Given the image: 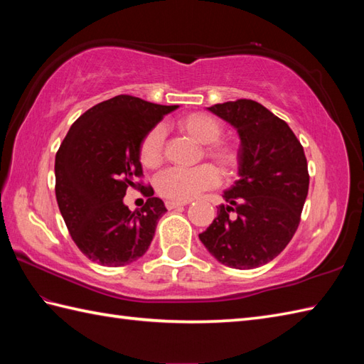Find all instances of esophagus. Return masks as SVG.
Instances as JSON below:
<instances>
[{
	"label": "esophagus",
	"instance_id": "esophagus-1",
	"mask_svg": "<svg viewBox=\"0 0 364 364\" xmlns=\"http://www.w3.org/2000/svg\"><path fill=\"white\" fill-rule=\"evenodd\" d=\"M189 202H175V200H167L166 202V208L167 210H176V208L186 206Z\"/></svg>",
	"mask_w": 364,
	"mask_h": 364
}]
</instances>
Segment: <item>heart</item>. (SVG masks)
Returning <instances> with one entry per match:
<instances>
[{
    "mask_svg": "<svg viewBox=\"0 0 364 364\" xmlns=\"http://www.w3.org/2000/svg\"><path fill=\"white\" fill-rule=\"evenodd\" d=\"M176 128L203 144L206 158L215 162L222 173H235L241 162V145L231 137H220L223 125L219 119L206 112H191L176 120ZM164 129L153 127L139 144V159L146 168H156L164 161ZM220 183L219 170L211 164L194 168L172 167L162 172L156 180V189L162 197L175 202H188L200 192L213 189Z\"/></svg>",
    "mask_w": 364,
    "mask_h": 364,
    "instance_id": "heart-1",
    "label": "heart"
}]
</instances>
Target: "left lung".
I'll return each instance as SVG.
<instances>
[{
  "label": "left lung",
  "instance_id": "1",
  "mask_svg": "<svg viewBox=\"0 0 364 364\" xmlns=\"http://www.w3.org/2000/svg\"><path fill=\"white\" fill-rule=\"evenodd\" d=\"M241 137L239 180L200 241L222 264L253 269L278 257L300 223L310 186L304 146L284 120L253 100L208 107ZM235 212L231 216L229 213Z\"/></svg>",
  "mask_w": 364,
  "mask_h": 364
}]
</instances>
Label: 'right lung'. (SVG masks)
<instances>
[{
    "label": "right lung",
    "mask_w": 364,
    "mask_h": 364,
    "mask_svg": "<svg viewBox=\"0 0 364 364\" xmlns=\"http://www.w3.org/2000/svg\"><path fill=\"white\" fill-rule=\"evenodd\" d=\"M176 107L117 95L90 107L68 129L56 153L54 189L68 233L90 261L119 267L149 250L167 210L150 184L136 181L144 176L139 144ZM128 187L147 197L141 210L122 203Z\"/></svg>",
    "instance_id": "add662e5"
}]
</instances>
